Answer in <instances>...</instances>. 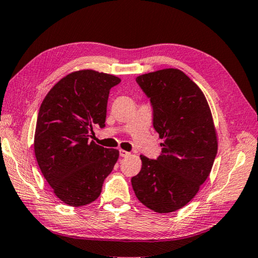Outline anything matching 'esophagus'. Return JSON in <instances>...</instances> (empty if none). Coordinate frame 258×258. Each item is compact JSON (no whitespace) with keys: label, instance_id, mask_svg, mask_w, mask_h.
<instances>
[{"label":"esophagus","instance_id":"34e87169","mask_svg":"<svg viewBox=\"0 0 258 258\" xmlns=\"http://www.w3.org/2000/svg\"><path fill=\"white\" fill-rule=\"evenodd\" d=\"M119 154H120V157H128L130 156V152L128 151H125V150H119Z\"/></svg>","mask_w":258,"mask_h":258}]
</instances>
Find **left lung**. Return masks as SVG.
Instances as JSON below:
<instances>
[{
	"label": "left lung",
	"instance_id": "left-lung-1",
	"mask_svg": "<svg viewBox=\"0 0 258 258\" xmlns=\"http://www.w3.org/2000/svg\"><path fill=\"white\" fill-rule=\"evenodd\" d=\"M153 108V127L163 140L157 160L140 156L141 171L131 181L138 200L158 213L184 208L212 169L218 134L207 98L178 69L137 78Z\"/></svg>",
	"mask_w": 258,
	"mask_h": 258
}]
</instances>
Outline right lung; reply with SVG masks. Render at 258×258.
I'll return each mask as SVG.
<instances>
[{
	"label": "right lung",
	"mask_w": 258,
	"mask_h": 258,
	"mask_svg": "<svg viewBox=\"0 0 258 258\" xmlns=\"http://www.w3.org/2000/svg\"><path fill=\"white\" fill-rule=\"evenodd\" d=\"M118 77L79 70L46 95L35 131V156L54 194L70 207L96 201L119 151L89 142L93 127L105 126L109 90Z\"/></svg>",
	"instance_id": "obj_1"
}]
</instances>
